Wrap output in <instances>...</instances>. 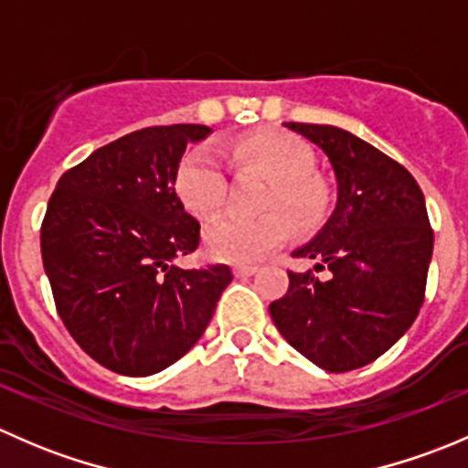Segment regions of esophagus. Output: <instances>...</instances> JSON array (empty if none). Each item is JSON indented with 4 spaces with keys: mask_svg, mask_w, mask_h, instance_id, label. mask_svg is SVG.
<instances>
[{
    "mask_svg": "<svg viewBox=\"0 0 468 468\" xmlns=\"http://www.w3.org/2000/svg\"><path fill=\"white\" fill-rule=\"evenodd\" d=\"M256 271H258V267H253V264H235L233 267V273L238 278H249V276H253Z\"/></svg>",
    "mask_w": 468,
    "mask_h": 468,
    "instance_id": "34e87169",
    "label": "esophagus"
}]
</instances>
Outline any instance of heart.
Here are the masks:
<instances>
[{
    "label": "heart",
    "mask_w": 468,
    "mask_h": 468,
    "mask_svg": "<svg viewBox=\"0 0 468 468\" xmlns=\"http://www.w3.org/2000/svg\"><path fill=\"white\" fill-rule=\"evenodd\" d=\"M242 165L261 169L271 178L262 197L261 217L221 215L204 230V251L219 262H258L292 238V221L276 213L285 209L296 226L308 229L319 221L325 207V190L313 176L314 155L301 140L285 133L256 135L242 140L233 151ZM229 176L221 155L212 146L197 144L186 151L174 172V195L190 215H215L224 206Z\"/></svg>",
    "instance_id": "heart-1"
}]
</instances>
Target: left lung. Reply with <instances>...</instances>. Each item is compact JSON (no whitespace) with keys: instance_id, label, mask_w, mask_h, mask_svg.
<instances>
[{"instance_id":"obj_1","label":"left lung","mask_w":468,"mask_h":468,"mask_svg":"<svg viewBox=\"0 0 468 468\" xmlns=\"http://www.w3.org/2000/svg\"><path fill=\"white\" fill-rule=\"evenodd\" d=\"M328 155L337 204L324 229L292 256L328 268L287 271L285 296L269 305L282 337L333 374L360 369L394 346L426 296L432 229L412 174L357 135L328 124L287 122Z\"/></svg>"}]
</instances>
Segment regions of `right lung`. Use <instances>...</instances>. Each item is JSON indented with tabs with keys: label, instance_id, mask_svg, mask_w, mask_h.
I'll use <instances>...</instances> for the list:
<instances>
[{
	"label": "right lung",
	"instance_id": "add662e5",
	"mask_svg": "<svg viewBox=\"0 0 468 468\" xmlns=\"http://www.w3.org/2000/svg\"><path fill=\"white\" fill-rule=\"evenodd\" d=\"M204 124L149 126L92 151L56 183L40 229L56 310L92 360L151 376L204 335L233 273L181 269L199 247V221L174 195V172Z\"/></svg>",
	"mask_w": 468,
	"mask_h": 468
}]
</instances>
